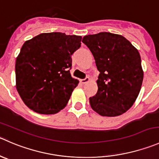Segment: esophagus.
<instances>
[{
  "label": "esophagus",
  "mask_w": 159,
  "mask_h": 159,
  "mask_svg": "<svg viewBox=\"0 0 159 159\" xmlns=\"http://www.w3.org/2000/svg\"><path fill=\"white\" fill-rule=\"evenodd\" d=\"M89 77H86L85 78H84V79H81V84H85V83H87L88 81H89Z\"/></svg>",
  "instance_id": "1"
}]
</instances>
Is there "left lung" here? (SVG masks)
Wrapping results in <instances>:
<instances>
[{
    "label": "left lung",
    "mask_w": 159,
    "mask_h": 159,
    "mask_svg": "<svg viewBox=\"0 0 159 159\" xmlns=\"http://www.w3.org/2000/svg\"><path fill=\"white\" fill-rule=\"evenodd\" d=\"M100 72L98 92L89 98L91 107L103 116L127 112L141 91L144 73L138 50L123 35L99 32L83 37Z\"/></svg>",
    "instance_id": "left-lung-1"
}]
</instances>
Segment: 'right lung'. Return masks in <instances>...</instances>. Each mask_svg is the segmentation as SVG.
Here are the masks:
<instances>
[{"label": "right lung", "instance_id": "1", "mask_svg": "<svg viewBox=\"0 0 159 159\" xmlns=\"http://www.w3.org/2000/svg\"><path fill=\"white\" fill-rule=\"evenodd\" d=\"M81 36L41 33L23 44L15 62L16 89L25 104L41 114H55L67 106L79 81L71 77V56Z\"/></svg>", "mask_w": 159, "mask_h": 159}]
</instances>
